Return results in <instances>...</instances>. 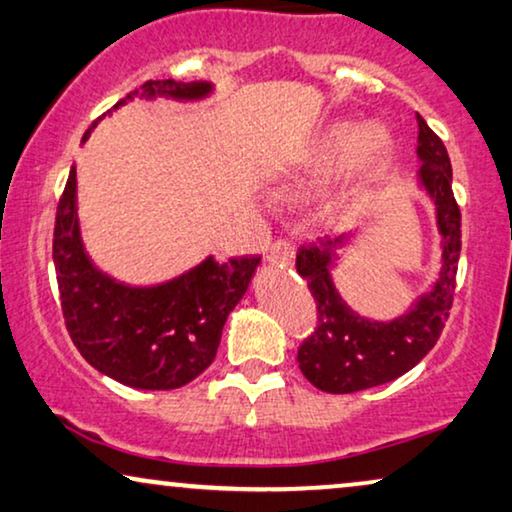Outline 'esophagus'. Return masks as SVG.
<instances>
[{"label": "esophagus", "instance_id": "1", "mask_svg": "<svg viewBox=\"0 0 512 512\" xmlns=\"http://www.w3.org/2000/svg\"><path fill=\"white\" fill-rule=\"evenodd\" d=\"M294 253H297V250H294V246H292L290 241L278 239V241L271 243L269 253H266V259H269V262H273V264L290 266L294 262Z\"/></svg>", "mask_w": 512, "mask_h": 512}]
</instances>
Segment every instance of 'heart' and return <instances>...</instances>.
I'll use <instances>...</instances> for the list:
<instances>
[{"label":"heart","instance_id":"obj_1","mask_svg":"<svg viewBox=\"0 0 512 512\" xmlns=\"http://www.w3.org/2000/svg\"><path fill=\"white\" fill-rule=\"evenodd\" d=\"M385 143V134L378 127L362 129L352 122L336 125L315 148L301 176L294 178L292 190H306L327 181L348 169L355 160L357 164H373L385 153Z\"/></svg>","mask_w":512,"mask_h":512}]
</instances>
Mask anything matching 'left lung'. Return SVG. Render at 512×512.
I'll list each match as a JSON object with an SVG mask.
<instances>
[{"label":"left lung","instance_id":"1","mask_svg":"<svg viewBox=\"0 0 512 512\" xmlns=\"http://www.w3.org/2000/svg\"><path fill=\"white\" fill-rule=\"evenodd\" d=\"M417 157L420 183L434 199L438 232L443 236V269L434 290L401 318L392 322L366 320L341 299L329 269L345 234L304 243L297 253V271L308 283L318 327L299 345V369L318 390L350 394L390 383L422 362L434 348L448 320L457 287V264L462 250V213L452 194L450 155L438 134L417 115Z\"/></svg>","mask_w":512,"mask_h":512}]
</instances>
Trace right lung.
Masks as SVG:
<instances>
[{
	"mask_svg": "<svg viewBox=\"0 0 512 512\" xmlns=\"http://www.w3.org/2000/svg\"><path fill=\"white\" fill-rule=\"evenodd\" d=\"M208 92L211 83H176L171 78L141 85L146 97L199 99ZM134 95L139 90L129 92L113 109ZM53 262L64 325L85 362L136 390H176L211 366L227 315L246 294L259 257H232L229 262L206 257L192 271L155 287L115 283L95 269L83 250L76 169L71 167L57 204Z\"/></svg>",
	"mask_w": 512,
	"mask_h": 512,
	"instance_id": "add662e5",
	"label": "right lung"
}]
</instances>
